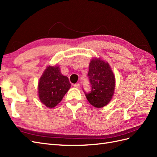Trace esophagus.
<instances>
[{
    "label": "esophagus",
    "instance_id": "esophagus-1",
    "mask_svg": "<svg viewBox=\"0 0 157 157\" xmlns=\"http://www.w3.org/2000/svg\"><path fill=\"white\" fill-rule=\"evenodd\" d=\"M74 86L75 87V88H80V84H79V83H77V84H74Z\"/></svg>",
    "mask_w": 157,
    "mask_h": 157
}]
</instances>
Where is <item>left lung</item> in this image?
<instances>
[{"label": "left lung", "mask_w": 157, "mask_h": 157, "mask_svg": "<svg viewBox=\"0 0 157 157\" xmlns=\"http://www.w3.org/2000/svg\"><path fill=\"white\" fill-rule=\"evenodd\" d=\"M91 91L84 90L88 101L95 108H102L111 101L116 85L115 76L108 63L101 59H93L88 73Z\"/></svg>", "instance_id": "8db88e82"}]
</instances>
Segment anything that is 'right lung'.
I'll return each mask as SVG.
<instances>
[{
	"label": "right lung",
	"mask_w": 157,
	"mask_h": 157,
	"mask_svg": "<svg viewBox=\"0 0 157 157\" xmlns=\"http://www.w3.org/2000/svg\"><path fill=\"white\" fill-rule=\"evenodd\" d=\"M70 87L68 77L61 74L59 67H47L38 83V95L41 102L48 108L56 107Z\"/></svg>",
	"instance_id": "obj_1"
}]
</instances>
